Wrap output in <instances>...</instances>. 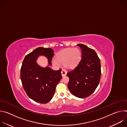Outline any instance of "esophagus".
Instances as JSON below:
<instances>
[{
	"instance_id": "obj_1",
	"label": "esophagus",
	"mask_w": 127,
	"mask_h": 127,
	"mask_svg": "<svg viewBox=\"0 0 127 127\" xmlns=\"http://www.w3.org/2000/svg\"><path fill=\"white\" fill-rule=\"evenodd\" d=\"M61 75L62 76V77L65 76L66 75V72L65 70H62L61 71Z\"/></svg>"
}]
</instances>
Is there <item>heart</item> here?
Instances as JSON below:
<instances>
[{
  "label": "heart",
  "instance_id": "heart-1",
  "mask_svg": "<svg viewBox=\"0 0 127 127\" xmlns=\"http://www.w3.org/2000/svg\"><path fill=\"white\" fill-rule=\"evenodd\" d=\"M81 52L78 48H67L59 52L56 60L54 59L53 62L56 65H59V63L64 64L66 69H72L78 64Z\"/></svg>",
  "mask_w": 127,
  "mask_h": 127
}]
</instances>
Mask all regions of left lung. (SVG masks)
I'll return each mask as SVG.
<instances>
[{"mask_svg": "<svg viewBox=\"0 0 127 127\" xmlns=\"http://www.w3.org/2000/svg\"><path fill=\"white\" fill-rule=\"evenodd\" d=\"M81 50V60L77 66L68 72V87L72 95L79 98L91 95L100 79V62L95 51L85 45H77Z\"/></svg>", "mask_w": 127, "mask_h": 127, "instance_id": "8db88e82", "label": "left lung"}]
</instances>
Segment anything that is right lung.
Listing matches in <instances>:
<instances>
[{"label": "right lung", "instance_id": "1", "mask_svg": "<svg viewBox=\"0 0 127 127\" xmlns=\"http://www.w3.org/2000/svg\"><path fill=\"white\" fill-rule=\"evenodd\" d=\"M54 55L51 48L39 47L26 56L21 69V79L28 96L33 100L46 103L51 100L56 87L62 78L61 70L54 71L49 67ZM48 59L47 66L43 67L36 62L39 56Z\"/></svg>", "mask_w": 127, "mask_h": 127}]
</instances>
